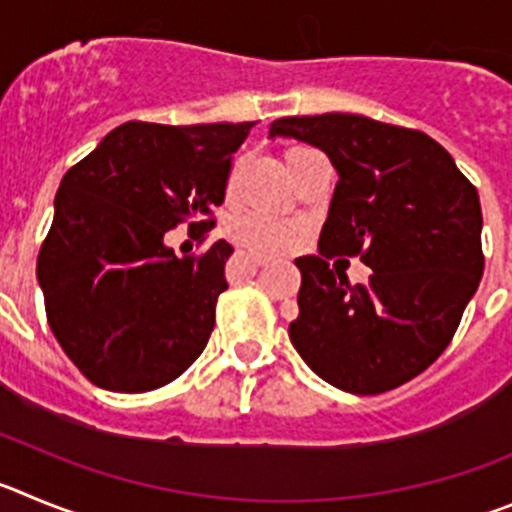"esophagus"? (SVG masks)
<instances>
[{
  "label": "esophagus",
  "instance_id": "34e87169",
  "mask_svg": "<svg viewBox=\"0 0 512 512\" xmlns=\"http://www.w3.org/2000/svg\"><path fill=\"white\" fill-rule=\"evenodd\" d=\"M247 257H250V260L255 262L257 267H265L267 262H270V257H265V255H255V252H250V255H247Z\"/></svg>",
  "mask_w": 512,
  "mask_h": 512
}]
</instances>
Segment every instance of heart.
I'll return each instance as SVG.
<instances>
[{"instance_id":"b5f03b06","label":"heart","mask_w":512,"mask_h":512,"mask_svg":"<svg viewBox=\"0 0 512 512\" xmlns=\"http://www.w3.org/2000/svg\"><path fill=\"white\" fill-rule=\"evenodd\" d=\"M301 150H308V147L296 145L285 150V160L293 158ZM224 229H227L232 242L247 247V250L265 252V255L288 250V247L296 245L298 234H301L296 224H290L283 216L265 214V211H242V214H234Z\"/></svg>"}]
</instances>
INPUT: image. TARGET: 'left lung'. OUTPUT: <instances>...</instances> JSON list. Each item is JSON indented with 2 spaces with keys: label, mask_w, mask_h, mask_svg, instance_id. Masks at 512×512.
Listing matches in <instances>:
<instances>
[{
  "label": "left lung",
  "mask_w": 512,
  "mask_h": 512,
  "mask_svg": "<svg viewBox=\"0 0 512 512\" xmlns=\"http://www.w3.org/2000/svg\"><path fill=\"white\" fill-rule=\"evenodd\" d=\"M339 173L319 255L298 257V319L288 336L321 380L377 395L421 375L457 331L480 285L482 209L454 158L418 130L362 114L283 117ZM359 256L373 273L352 286L325 262Z\"/></svg>",
  "instance_id": "8db88e82"
}]
</instances>
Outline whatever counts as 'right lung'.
Returning a JSON list of instances; mask_svg holds the SVG:
<instances>
[{
    "instance_id": "obj_1",
    "label": "right lung",
    "mask_w": 512,
    "mask_h": 512,
    "mask_svg": "<svg viewBox=\"0 0 512 512\" xmlns=\"http://www.w3.org/2000/svg\"><path fill=\"white\" fill-rule=\"evenodd\" d=\"M252 127L124 122L63 176L38 280L55 339L99 388H163L204 352L232 245L178 257L165 232L214 227Z\"/></svg>"
}]
</instances>
